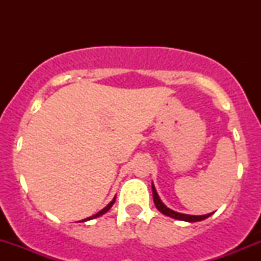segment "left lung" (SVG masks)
Segmentation results:
<instances>
[{
    "label": "left lung",
    "instance_id": "left-lung-1",
    "mask_svg": "<svg viewBox=\"0 0 261 261\" xmlns=\"http://www.w3.org/2000/svg\"><path fill=\"white\" fill-rule=\"evenodd\" d=\"M151 189H152V198H154V203L155 207L159 210L163 215L165 216H169V217L175 218V220H180V221H187V222H198V221L204 220V218L210 217L212 213H208V215H202V216H193V215H184V213H179V212H175L173 210L168 208L164 203L162 202V199L159 198L156 193V189H155L154 184H151Z\"/></svg>",
    "mask_w": 261,
    "mask_h": 261
}]
</instances>
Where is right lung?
Returning <instances> with one entry per match:
<instances>
[{
    "mask_svg": "<svg viewBox=\"0 0 261 261\" xmlns=\"http://www.w3.org/2000/svg\"><path fill=\"white\" fill-rule=\"evenodd\" d=\"M115 199H116V198H114V199H112V201H111V202H110V203H109V204H107V206H106V207H105V208H103V210H101V211H99L98 213H96V215H93V216H91V217L86 218V220H82V221H81V222H83V221L93 220V218H97V217H99V216L105 215V213H106L107 211H109V210H110V208H111V207H112V204H114V203H115Z\"/></svg>",
    "mask_w": 261,
    "mask_h": 261,
    "instance_id": "add662e5",
    "label": "right lung"
}]
</instances>
